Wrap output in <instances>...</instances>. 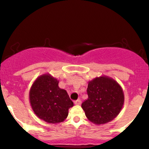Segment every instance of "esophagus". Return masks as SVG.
Instances as JSON below:
<instances>
[{"instance_id":"1","label":"esophagus","mask_w":149,"mask_h":149,"mask_svg":"<svg viewBox=\"0 0 149 149\" xmlns=\"http://www.w3.org/2000/svg\"><path fill=\"white\" fill-rule=\"evenodd\" d=\"M74 104H76V105H80V104H81V100H80V99H78V100L75 101V102H74Z\"/></svg>"}]
</instances>
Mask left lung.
Here are the masks:
<instances>
[{
    "instance_id": "8db88e82",
    "label": "left lung",
    "mask_w": 149,
    "mask_h": 149,
    "mask_svg": "<svg viewBox=\"0 0 149 149\" xmlns=\"http://www.w3.org/2000/svg\"><path fill=\"white\" fill-rule=\"evenodd\" d=\"M88 98L81 107L90 121L96 125L110 122L119 114L124 104V93L118 83L107 76L88 82Z\"/></svg>"
}]
</instances>
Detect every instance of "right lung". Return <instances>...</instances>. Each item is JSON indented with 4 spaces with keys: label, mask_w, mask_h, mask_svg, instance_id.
<instances>
[{
    "label": "right lung",
    "mask_w": 149,
    "mask_h": 149,
    "mask_svg": "<svg viewBox=\"0 0 149 149\" xmlns=\"http://www.w3.org/2000/svg\"><path fill=\"white\" fill-rule=\"evenodd\" d=\"M58 84L59 80L47 73L39 76L30 89L29 100L33 112L48 123L63 122L73 106L66 90L59 88Z\"/></svg>",
    "instance_id": "right-lung-1"
}]
</instances>
